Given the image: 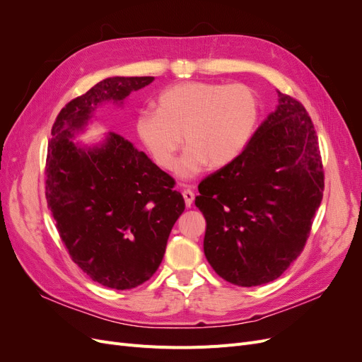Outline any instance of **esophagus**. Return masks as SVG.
Instances as JSON below:
<instances>
[{
    "mask_svg": "<svg viewBox=\"0 0 362 362\" xmlns=\"http://www.w3.org/2000/svg\"><path fill=\"white\" fill-rule=\"evenodd\" d=\"M182 198H184V202H185V206H192L193 204V199H194V193L189 189L182 190Z\"/></svg>",
    "mask_w": 362,
    "mask_h": 362,
    "instance_id": "1",
    "label": "esophagus"
}]
</instances>
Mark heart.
<instances>
[{"mask_svg":"<svg viewBox=\"0 0 362 362\" xmlns=\"http://www.w3.org/2000/svg\"><path fill=\"white\" fill-rule=\"evenodd\" d=\"M259 98L243 83L184 81L161 90L156 110H140L134 129L158 168L170 170L182 144L177 172L198 175L208 164L223 168L246 149L259 119Z\"/></svg>","mask_w":362,"mask_h":362,"instance_id":"obj_1","label":"heart"}]
</instances>
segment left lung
<instances>
[{
  "label": "left lung",
  "mask_w": 362,
  "mask_h": 362,
  "mask_svg": "<svg viewBox=\"0 0 362 362\" xmlns=\"http://www.w3.org/2000/svg\"><path fill=\"white\" fill-rule=\"evenodd\" d=\"M279 105L233 163L199 182L194 204L206 229L204 252L238 287L278 279L308 240L325 190L319 139L302 103Z\"/></svg>",
  "instance_id": "left-lung-1"
}]
</instances>
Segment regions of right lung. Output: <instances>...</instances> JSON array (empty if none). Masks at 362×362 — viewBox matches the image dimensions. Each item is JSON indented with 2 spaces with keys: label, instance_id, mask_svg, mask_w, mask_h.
I'll list each match as a JSON object with an SVG mask.
<instances>
[{
  "label": "right lung",
  "instance_id": "1",
  "mask_svg": "<svg viewBox=\"0 0 362 362\" xmlns=\"http://www.w3.org/2000/svg\"><path fill=\"white\" fill-rule=\"evenodd\" d=\"M154 76H112L74 98L48 141L45 196L69 257L92 281L129 290L157 272L185 204L175 180L134 144L110 133L95 149L72 144L96 105L122 103Z\"/></svg>",
  "mask_w": 362,
  "mask_h": 362
}]
</instances>
